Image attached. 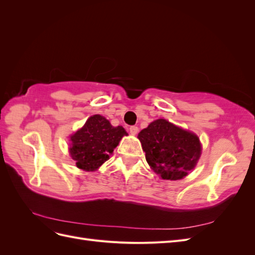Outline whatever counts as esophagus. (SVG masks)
Returning a JSON list of instances; mask_svg holds the SVG:
<instances>
[{
	"label": "esophagus",
	"mask_w": 255,
	"mask_h": 255,
	"mask_svg": "<svg viewBox=\"0 0 255 255\" xmlns=\"http://www.w3.org/2000/svg\"><path fill=\"white\" fill-rule=\"evenodd\" d=\"M129 133L132 134V135H136L138 133V128L135 127V126L129 127Z\"/></svg>",
	"instance_id": "34e87169"
}]
</instances>
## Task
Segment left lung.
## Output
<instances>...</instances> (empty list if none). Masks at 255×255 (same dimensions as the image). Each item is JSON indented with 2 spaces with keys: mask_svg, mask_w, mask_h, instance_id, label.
<instances>
[{
  "mask_svg": "<svg viewBox=\"0 0 255 255\" xmlns=\"http://www.w3.org/2000/svg\"><path fill=\"white\" fill-rule=\"evenodd\" d=\"M145 159L163 180L176 181L194 169L201 155L199 137L165 119L151 122L138 134Z\"/></svg>",
  "mask_w": 255,
  "mask_h": 255,
  "instance_id": "left-lung-1",
  "label": "left lung"
}]
</instances>
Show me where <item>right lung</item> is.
I'll return each instance as SVG.
<instances>
[{"mask_svg":"<svg viewBox=\"0 0 255 255\" xmlns=\"http://www.w3.org/2000/svg\"><path fill=\"white\" fill-rule=\"evenodd\" d=\"M125 135L128 133L121 126L113 127L103 116L94 115L70 136L69 152L76 167L85 171H96L110 158Z\"/></svg>","mask_w":255,"mask_h":255,"instance_id":"obj_1","label":"right lung"}]
</instances>
